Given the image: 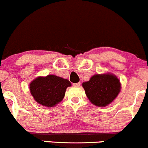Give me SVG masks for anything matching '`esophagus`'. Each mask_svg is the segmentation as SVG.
Segmentation results:
<instances>
[{"instance_id":"obj_1","label":"esophagus","mask_w":148,"mask_h":148,"mask_svg":"<svg viewBox=\"0 0 148 148\" xmlns=\"http://www.w3.org/2000/svg\"><path fill=\"white\" fill-rule=\"evenodd\" d=\"M80 85H81V83H76V84H73V86H75V87H79Z\"/></svg>"}]
</instances>
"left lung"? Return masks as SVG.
Instances as JSON below:
<instances>
[{
    "label": "left lung",
    "mask_w": 148,
    "mask_h": 148,
    "mask_svg": "<svg viewBox=\"0 0 148 148\" xmlns=\"http://www.w3.org/2000/svg\"><path fill=\"white\" fill-rule=\"evenodd\" d=\"M82 86L90 101L101 107L111 103L120 91V81L113 74H95Z\"/></svg>",
    "instance_id": "obj_1"
}]
</instances>
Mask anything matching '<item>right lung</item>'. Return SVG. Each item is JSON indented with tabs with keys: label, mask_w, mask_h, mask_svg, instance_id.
<instances>
[{
	"label": "right lung",
	"mask_w": 148,
	"mask_h": 148,
	"mask_svg": "<svg viewBox=\"0 0 148 148\" xmlns=\"http://www.w3.org/2000/svg\"><path fill=\"white\" fill-rule=\"evenodd\" d=\"M71 86L67 79L55 75L37 77L30 84L34 99L45 106H54L64 98L66 89Z\"/></svg>",
	"instance_id": "1"
}]
</instances>
